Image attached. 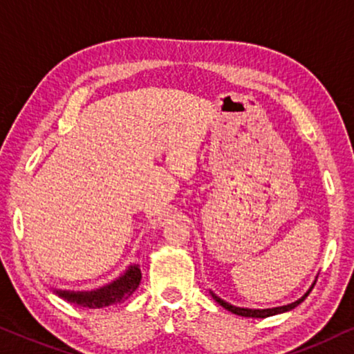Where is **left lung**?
<instances>
[{
  "label": "left lung",
  "instance_id": "8db88e82",
  "mask_svg": "<svg viewBox=\"0 0 354 354\" xmlns=\"http://www.w3.org/2000/svg\"><path fill=\"white\" fill-rule=\"evenodd\" d=\"M313 288H314V285L310 286V288L308 290V293H306V295L303 296V298H299L298 301H295V303L286 304V306H280V308H272V309H248V308H236V306H233V304L226 303V301H223L221 298H218V296H216L215 293H212V291H210V295H212V298H214V299L216 301V303H218L220 306H223L225 309H228L230 313L238 314V315H243V317H261V319H263V317H270V315H275V314H280V313H286V310L295 309L296 306L301 304L306 298H308V295L310 293V290H313Z\"/></svg>",
  "mask_w": 354,
  "mask_h": 354
}]
</instances>
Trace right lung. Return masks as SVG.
I'll return each mask as SVG.
<instances>
[{
  "instance_id": "1",
  "label": "right lung",
  "mask_w": 354,
  "mask_h": 354,
  "mask_svg": "<svg viewBox=\"0 0 354 354\" xmlns=\"http://www.w3.org/2000/svg\"><path fill=\"white\" fill-rule=\"evenodd\" d=\"M142 279L139 266H129L128 270L121 273L116 280L108 283L102 288L92 290V291H68V290H55V293L63 298L68 303L79 306V308L87 309H102L108 308V306H115L118 303H122L128 299L131 295L138 290Z\"/></svg>"
}]
</instances>
